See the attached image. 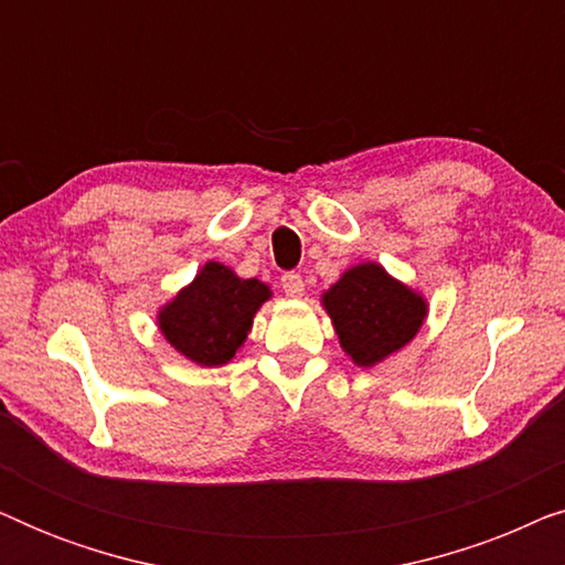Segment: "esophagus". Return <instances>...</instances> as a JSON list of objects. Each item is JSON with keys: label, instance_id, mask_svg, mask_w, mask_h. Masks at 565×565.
<instances>
[{"label": "esophagus", "instance_id": "1", "mask_svg": "<svg viewBox=\"0 0 565 565\" xmlns=\"http://www.w3.org/2000/svg\"><path fill=\"white\" fill-rule=\"evenodd\" d=\"M280 285H282L285 296H290V298L303 296V290H306L303 277H300L298 273H285V275L280 277Z\"/></svg>", "mask_w": 565, "mask_h": 565}]
</instances>
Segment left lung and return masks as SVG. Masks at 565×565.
Wrapping results in <instances>:
<instances>
[{
	"mask_svg": "<svg viewBox=\"0 0 565 565\" xmlns=\"http://www.w3.org/2000/svg\"><path fill=\"white\" fill-rule=\"evenodd\" d=\"M323 306L334 321L344 352L360 367H370L419 331L427 303L385 275L381 265H358L323 292Z\"/></svg>",
	"mask_w": 565,
	"mask_h": 565,
	"instance_id": "8db88e82",
	"label": "left lung"
}]
</instances>
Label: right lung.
<instances>
[{
    "label": "right lung",
    "mask_w": 565,
    "mask_h": 565,
    "mask_svg": "<svg viewBox=\"0 0 565 565\" xmlns=\"http://www.w3.org/2000/svg\"><path fill=\"white\" fill-rule=\"evenodd\" d=\"M269 298V288L257 277L242 280L218 262H207L164 311L159 329L174 350L203 367H218L244 344L257 308Z\"/></svg>",
    "instance_id": "obj_1"
}]
</instances>
